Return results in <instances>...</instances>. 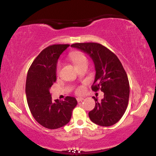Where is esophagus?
Masks as SVG:
<instances>
[{"label": "esophagus", "instance_id": "obj_1", "mask_svg": "<svg viewBox=\"0 0 156 156\" xmlns=\"http://www.w3.org/2000/svg\"><path fill=\"white\" fill-rule=\"evenodd\" d=\"M83 100V98H76V101L78 102H80V101H82Z\"/></svg>", "mask_w": 156, "mask_h": 156}]
</instances>
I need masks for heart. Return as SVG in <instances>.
Returning <instances> with one entry per match:
<instances>
[{
    "mask_svg": "<svg viewBox=\"0 0 156 156\" xmlns=\"http://www.w3.org/2000/svg\"><path fill=\"white\" fill-rule=\"evenodd\" d=\"M70 58L72 61L74 62V63L76 65V66L77 68L80 67V66H82L85 63H88V58L86 57V55L83 54L81 52H75V53H72L70 55ZM60 64H58L57 66V73H58L60 69ZM83 92V88L82 86H80L76 90V93L77 94H81Z\"/></svg>",
    "mask_w": 156,
    "mask_h": 156,
    "instance_id": "heart-1",
    "label": "heart"
}]
</instances>
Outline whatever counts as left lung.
<instances>
[{"mask_svg":"<svg viewBox=\"0 0 156 156\" xmlns=\"http://www.w3.org/2000/svg\"><path fill=\"white\" fill-rule=\"evenodd\" d=\"M71 47L87 53L95 64L96 75L92 90L104 92V98L89 112L90 120L101 126L116 124L123 116L129 104L130 87L126 71L117 56L100 43H76Z\"/></svg>","mask_w":156,"mask_h":156,"instance_id":"1","label":"left lung"}]
</instances>
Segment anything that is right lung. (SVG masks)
Here are the masks:
<instances>
[{
    "label": "right lung",
    "instance_id": "obj_1",
    "mask_svg": "<svg viewBox=\"0 0 156 156\" xmlns=\"http://www.w3.org/2000/svg\"><path fill=\"white\" fill-rule=\"evenodd\" d=\"M69 45L55 44L45 48L36 57L27 72L25 93L30 111L38 123L49 129L67 124L77 104L75 98L68 96L64 100L53 101L50 93L51 86L57 81L58 58Z\"/></svg>",
    "mask_w": 156,
    "mask_h": 156
}]
</instances>
